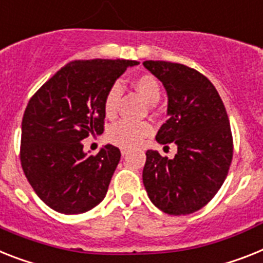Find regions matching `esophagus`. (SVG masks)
I'll use <instances>...</instances> for the list:
<instances>
[{"instance_id":"34e87169","label":"esophagus","mask_w":263,"mask_h":263,"mask_svg":"<svg viewBox=\"0 0 263 263\" xmlns=\"http://www.w3.org/2000/svg\"><path fill=\"white\" fill-rule=\"evenodd\" d=\"M120 151H121V155L124 156V155H127V152H128V149H125V148H121V149H120Z\"/></svg>"}]
</instances>
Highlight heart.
<instances>
[{"mask_svg":"<svg viewBox=\"0 0 263 263\" xmlns=\"http://www.w3.org/2000/svg\"><path fill=\"white\" fill-rule=\"evenodd\" d=\"M134 87L148 103H155L160 96V85L152 74H140L135 77ZM121 98V87L114 84L107 90L104 98V114L108 118L115 116L118 111L119 101ZM152 134V125L147 121H131L127 119L119 120L109 127L107 132L108 140L121 148H135L143 143L145 138Z\"/></svg>","mask_w":263,"mask_h":263,"instance_id":"heart-1","label":"heart"}]
</instances>
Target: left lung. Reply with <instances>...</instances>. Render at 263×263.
Masks as SVG:
<instances>
[{"mask_svg":"<svg viewBox=\"0 0 263 263\" xmlns=\"http://www.w3.org/2000/svg\"><path fill=\"white\" fill-rule=\"evenodd\" d=\"M143 65L168 95V119L156 140L178 145L174 159L145 152L143 183L163 213L193 214L213 199L229 174L234 145L226 108L211 81L194 68L152 60Z\"/></svg>","mask_w":263,"mask_h":263,"instance_id":"8db88e82","label":"left lung"}]
</instances>
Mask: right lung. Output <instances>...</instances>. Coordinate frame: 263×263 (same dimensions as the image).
Instances as JSON below:
<instances>
[{
    "instance_id": "1",
    "label": "right lung",
    "mask_w": 263,
    "mask_h": 263,
    "mask_svg": "<svg viewBox=\"0 0 263 263\" xmlns=\"http://www.w3.org/2000/svg\"><path fill=\"white\" fill-rule=\"evenodd\" d=\"M132 60H76L57 70L30 98L21 125L20 160L39 198L57 213L83 214L105 198L120 149L96 155L81 140L104 131V98Z\"/></svg>"
}]
</instances>
